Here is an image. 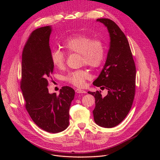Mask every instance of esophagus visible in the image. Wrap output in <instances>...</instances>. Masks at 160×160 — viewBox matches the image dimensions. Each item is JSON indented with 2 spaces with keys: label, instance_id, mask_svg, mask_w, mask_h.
<instances>
[{
  "label": "esophagus",
  "instance_id": "obj_1",
  "mask_svg": "<svg viewBox=\"0 0 160 160\" xmlns=\"http://www.w3.org/2000/svg\"><path fill=\"white\" fill-rule=\"evenodd\" d=\"M75 92L77 93H78V94H85V93H86V92H85V90H82L80 88H76L75 89Z\"/></svg>",
  "mask_w": 160,
  "mask_h": 160
}]
</instances>
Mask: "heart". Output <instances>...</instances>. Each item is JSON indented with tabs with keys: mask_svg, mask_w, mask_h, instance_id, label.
I'll return each mask as SVG.
<instances>
[{
	"mask_svg": "<svg viewBox=\"0 0 160 160\" xmlns=\"http://www.w3.org/2000/svg\"><path fill=\"white\" fill-rule=\"evenodd\" d=\"M62 47L69 53L80 54V64L90 68L99 67L104 60L106 48L103 40L99 38H92L85 34H77L66 38L62 43ZM51 59L53 65L62 70L66 64L65 54L60 50H54L51 53ZM90 78L86 69L72 71L64 77V80L77 87L85 86L86 80Z\"/></svg>",
	"mask_w": 160,
	"mask_h": 160,
	"instance_id": "1",
	"label": "heart"
}]
</instances>
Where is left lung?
I'll list each match as a JSON object with an SVG mask.
<instances>
[{"instance_id":"1","label":"left lung","mask_w":160,"mask_h":160,"mask_svg":"<svg viewBox=\"0 0 160 160\" xmlns=\"http://www.w3.org/2000/svg\"><path fill=\"white\" fill-rule=\"evenodd\" d=\"M97 21L107 27L110 45L104 66L93 85L108 91L104 98L101 91L88 93L95 98L92 112L96 123L112 128L120 124L131 109L135 92L136 68L128 40L119 27L109 19Z\"/></svg>"}]
</instances>
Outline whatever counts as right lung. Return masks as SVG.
<instances>
[{"instance_id": "right-lung-1", "label": "right lung", "mask_w": 160, "mask_h": 160, "mask_svg": "<svg viewBox=\"0 0 160 160\" xmlns=\"http://www.w3.org/2000/svg\"><path fill=\"white\" fill-rule=\"evenodd\" d=\"M50 26L36 29L29 36L22 54L21 88L25 108L34 123L42 130L58 133L69 125V110L75 90L68 86L60 93H49L48 81L54 65L51 59Z\"/></svg>"}]
</instances>
